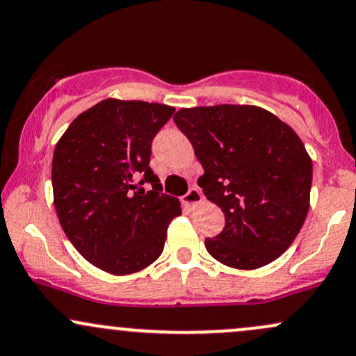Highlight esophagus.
Returning a JSON list of instances; mask_svg holds the SVG:
<instances>
[{
    "label": "esophagus",
    "mask_w": 356,
    "mask_h": 356,
    "mask_svg": "<svg viewBox=\"0 0 356 356\" xmlns=\"http://www.w3.org/2000/svg\"><path fill=\"white\" fill-rule=\"evenodd\" d=\"M201 202H202V194L197 187H192V189H189V192L184 195V204H187V206L194 207Z\"/></svg>",
    "instance_id": "obj_1"
}]
</instances>
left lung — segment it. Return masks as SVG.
Segmentation results:
<instances>
[{
  "mask_svg": "<svg viewBox=\"0 0 356 356\" xmlns=\"http://www.w3.org/2000/svg\"><path fill=\"white\" fill-rule=\"evenodd\" d=\"M174 122L204 167V195L226 218L207 252L236 269L277 259L309 209L313 164L298 134L256 105L181 108Z\"/></svg>",
  "mask_w": 356,
  "mask_h": 356,
  "instance_id": "obj_1",
  "label": "left lung"
}]
</instances>
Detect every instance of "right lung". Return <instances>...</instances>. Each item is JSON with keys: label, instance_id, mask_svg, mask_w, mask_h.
Returning <instances> with one entry per match:
<instances>
[{"label": "right lung", "instance_id": "obj_1", "mask_svg": "<svg viewBox=\"0 0 356 356\" xmlns=\"http://www.w3.org/2000/svg\"><path fill=\"white\" fill-rule=\"evenodd\" d=\"M174 107L102 100L80 113L53 152V202L65 234L88 263L132 275L162 254L167 227L181 214L149 167L155 134ZM150 183L153 189L145 191Z\"/></svg>", "mask_w": 356, "mask_h": 356}]
</instances>
